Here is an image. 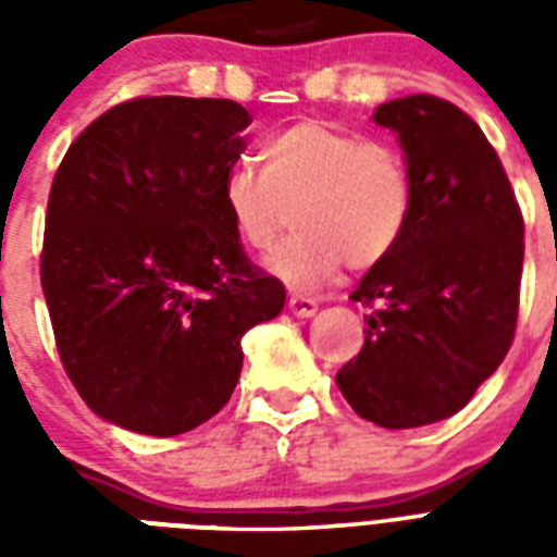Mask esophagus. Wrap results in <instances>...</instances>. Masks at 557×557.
Instances as JSON below:
<instances>
[{"label": "esophagus", "mask_w": 557, "mask_h": 557, "mask_svg": "<svg viewBox=\"0 0 557 557\" xmlns=\"http://www.w3.org/2000/svg\"><path fill=\"white\" fill-rule=\"evenodd\" d=\"M288 312L297 314V318H312L318 312V300L306 295H292L288 297Z\"/></svg>", "instance_id": "1"}]
</instances>
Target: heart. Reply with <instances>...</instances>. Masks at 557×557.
Returning a JSON list of instances; mask_svg holds the SVG:
<instances>
[{"instance_id": "heart-1", "label": "heart", "mask_w": 557, "mask_h": 557, "mask_svg": "<svg viewBox=\"0 0 557 557\" xmlns=\"http://www.w3.org/2000/svg\"><path fill=\"white\" fill-rule=\"evenodd\" d=\"M222 205L236 239L271 251L295 210L297 234L269 260L295 288L330 280L347 262L370 269L405 236L413 216V178L405 156L323 121L269 135L260 170L239 161L222 178Z\"/></svg>"}]
</instances>
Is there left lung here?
Listing matches in <instances>:
<instances>
[{
	"mask_svg": "<svg viewBox=\"0 0 557 557\" xmlns=\"http://www.w3.org/2000/svg\"><path fill=\"white\" fill-rule=\"evenodd\" d=\"M372 121L405 150L413 216L352 292L379 309L335 381L361 419L401 431L462 410L503 364L518 323L523 216L497 152L462 109L410 95L381 103Z\"/></svg>",
	"mask_w": 557,
	"mask_h": 557,
	"instance_id": "obj_1",
	"label": "left lung"
}]
</instances>
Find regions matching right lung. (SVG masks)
<instances>
[{"label":"right lung","mask_w":557,"mask_h":557,"mask_svg":"<svg viewBox=\"0 0 557 557\" xmlns=\"http://www.w3.org/2000/svg\"><path fill=\"white\" fill-rule=\"evenodd\" d=\"M248 124L234 100L135 98L91 121L57 170L42 295L69 379L117 428L208 422L239 381L243 335L286 304L222 205Z\"/></svg>","instance_id":"right-lung-1"}]
</instances>
